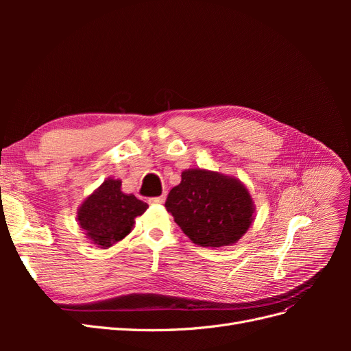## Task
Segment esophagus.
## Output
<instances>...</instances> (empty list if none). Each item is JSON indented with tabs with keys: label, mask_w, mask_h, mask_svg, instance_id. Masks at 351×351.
<instances>
[{
	"label": "esophagus",
	"mask_w": 351,
	"mask_h": 351,
	"mask_svg": "<svg viewBox=\"0 0 351 351\" xmlns=\"http://www.w3.org/2000/svg\"><path fill=\"white\" fill-rule=\"evenodd\" d=\"M165 196H156V197H149V204L151 205H161L164 204Z\"/></svg>",
	"instance_id": "34e87169"
}]
</instances>
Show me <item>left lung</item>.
I'll return each instance as SVG.
<instances>
[{"label":"left lung","mask_w":351,"mask_h":351,"mask_svg":"<svg viewBox=\"0 0 351 351\" xmlns=\"http://www.w3.org/2000/svg\"><path fill=\"white\" fill-rule=\"evenodd\" d=\"M165 208L193 243L221 247L236 243L253 221V202L239 180L187 169L168 193Z\"/></svg>","instance_id":"left-lung-1"}]
</instances>
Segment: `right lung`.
<instances>
[{
    "instance_id": "right-lung-1",
    "label": "right lung",
    "mask_w": 351,
    "mask_h": 351,
    "mask_svg": "<svg viewBox=\"0 0 351 351\" xmlns=\"http://www.w3.org/2000/svg\"><path fill=\"white\" fill-rule=\"evenodd\" d=\"M146 209L147 204L145 202L134 195L121 192L120 180L108 178L83 202L77 219L93 244L107 249L129 234L134 218L142 215Z\"/></svg>"
}]
</instances>
